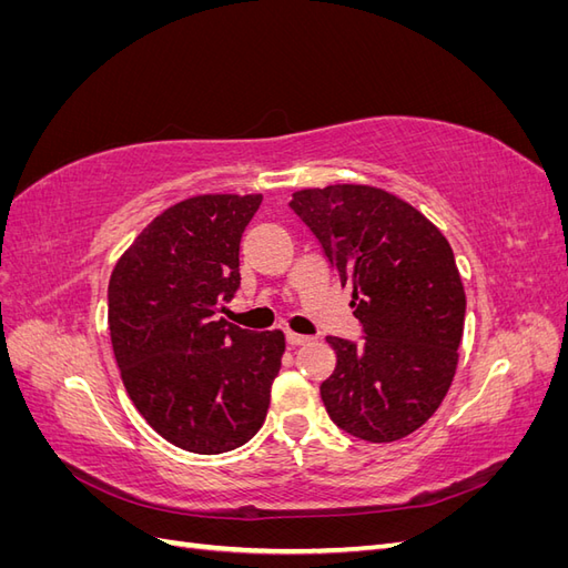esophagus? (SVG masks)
<instances>
[{"label":"esophagus","instance_id":"esophagus-1","mask_svg":"<svg viewBox=\"0 0 568 568\" xmlns=\"http://www.w3.org/2000/svg\"><path fill=\"white\" fill-rule=\"evenodd\" d=\"M313 338L311 336H301V334H294V332H288L286 334V343L291 348H298V346H305V343H311Z\"/></svg>","mask_w":568,"mask_h":568}]
</instances>
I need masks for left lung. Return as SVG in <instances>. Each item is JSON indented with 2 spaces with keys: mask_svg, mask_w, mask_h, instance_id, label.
Here are the masks:
<instances>
[{
  "mask_svg": "<svg viewBox=\"0 0 568 568\" xmlns=\"http://www.w3.org/2000/svg\"><path fill=\"white\" fill-rule=\"evenodd\" d=\"M353 284L365 341L326 336L334 374L322 403L343 432L393 443L428 422L448 393L459 359L467 296L448 239L417 209L384 189L332 184L288 201Z\"/></svg>",
  "mask_w": 568,
  "mask_h": 568,
  "instance_id": "8db88e82",
  "label": "left lung"
}]
</instances>
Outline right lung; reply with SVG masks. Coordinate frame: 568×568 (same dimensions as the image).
<instances>
[{"label":"right lung","instance_id":"1","mask_svg":"<svg viewBox=\"0 0 568 568\" xmlns=\"http://www.w3.org/2000/svg\"><path fill=\"white\" fill-rule=\"evenodd\" d=\"M261 194H201L153 217L109 282V329L125 390L149 426L196 455L263 426L284 334L217 317L239 288V242Z\"/></svg>","mask_w":568,"mask_h":568}]
</instances>
